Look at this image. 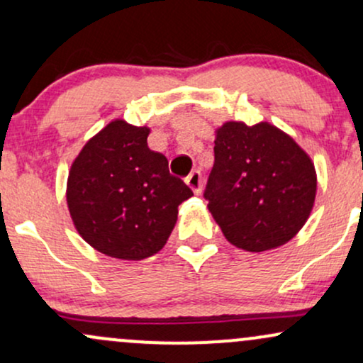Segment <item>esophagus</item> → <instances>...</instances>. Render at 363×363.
<instances>
[{
    "label": "esophagus",
    "mask_w": 363,
    "mask_h": 363,
    "mask_svg": "<svg viewBox=\"0 0 363 363\" xmlns=\"http://www.w3.org/2000/svg\"><path fill=\"white\" fill-rule=\"evenodd\" d=\"M186 184L189 186L196 194H199L203 189V184H205V179H203L199 170H193V172L186 177Z\"/></svg>",
    "instance_id": "esophagus-1"
}]
</instances>
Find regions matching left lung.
I'll list each match as a JSON object with an SVG mask.
<instances>
[{
  "label": "left lung",
  "instance_id": "obj_1",
  "mask_svg": "<svg viewBox=\"0 0 363 363\" xmlns=\"http://www.w3.org/2000/svg\"><path fill=\"white\" fill-rule=\"evenodd\" d=\"M311 157L269 123L227 121L215 131L208 210L235 247L262 252L294 239L314 206Z\"/></svg>",
  "mask_w": 363,
  "mask_h": 363
}]
</instances>
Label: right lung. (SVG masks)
<instances>
[{"label": "right lung", "mask_w": 363, "mask_h": 363, "mask_svg": "<svg viewBox=\"0 0 363 363\" xmlns=\"http://www.w3.org/2000/svg\"><path fill=\"white\" fill-rule=\"evenodd\" d=\"M150 128L114 119L74 158L66 203L74 228L91 247L116 259L140 261L167 242L179 205L193 196L148 148Z\"/></svg>", "instance_id": "add662e5"}]
</instances>
